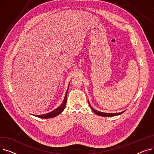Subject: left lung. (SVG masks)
Listing matches in <instances>:
<instances>
[{
  "label": "left lung",
  "mask_w": 154,
  "mask_h": 154,
  "mask_svg": "<svg viewBox=\"0 0 154 154\" xmlns=\"http://www.w3.org/2000/svg\"><path fill=\"white\" fill-rule=\"evenodd\" d=\"M88 105H89V107L91 108L92 111L95 113V114H96L97 115H98L99 116H102V117H114V116H117L122 114V113H124L125 111V110H124V111H122V112H119V113H106V112H100V111H99V110H97L94 109L91 106V103H89V102H88Z\"/></svg>",
  "instance_id": "obj_1"
}]
</instances>
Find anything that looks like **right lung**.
I'll return each instance as SVG.
<instances>
[{"mask_svg":"<svg viewBox=\"0 0 154 154\" xmlns=\"http://www.w3.org/2000/svg\"><path fill=\"white\" fill-rule=\"evenodd\" d=\"M69 84L68 85V88L66 91V95H65V97H64V99L59 107L56 108L55 110H54L53 111H52L51 112L47 113V114H42V115H33V116H34L37 117H38V118H41V119H48V118L55 117L56 116H57L58 115H59L60 113H62L63 112V110H64V109H65V107H66V106L67 95V92H68V89H69Z\"/></svg>","mask_w":154,"mask_h":154,"instance_id":"1","label":"right lung"}]
</instances>
